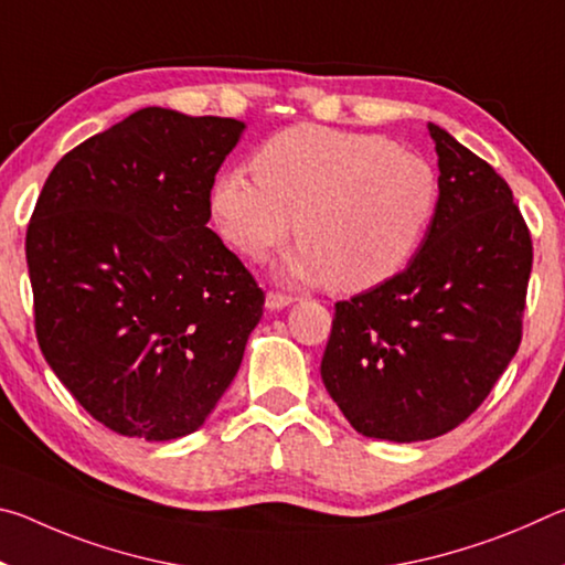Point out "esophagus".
I'll return each mask as SVG.
<instances>
[{"label": "esophagus", "instance_id": "obj_1", "mask_svg": "<svg viewBox=\"0 0 565 565\" xmlns=\"http://www.w3.org/2000/svg\"><path fill=\"white\" fill-rule=\"evenodd\" d=\"M294 301H296V296H291V294H281V291L266 294V306H269V309H284V306H289Z\"/></svg>", "mask_w": 565, "mask_h": 565}]
</instances>
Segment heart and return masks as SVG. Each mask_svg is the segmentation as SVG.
Returning <instances> with one entry per match:
<instances>
[{
    "mask_svg": "<svg viewBox=\"0 0 565 565\" xmlns=\"http://www.w3.org/2000/svg\"><path fill=\"white\" fill-rule=\"evenodd\" d=\"M252 171L226 169L214 181L209 214L222 242L262 262L294 228L301 248L289 271L339 291L404 271L441 202L431 161L371 131L296 124L256 149Z\"/></svg>",
    "mask_w": 565,
    "mask_h": 565,
    "instance_id": "1",
    "label": "heart"
}]
</instances>
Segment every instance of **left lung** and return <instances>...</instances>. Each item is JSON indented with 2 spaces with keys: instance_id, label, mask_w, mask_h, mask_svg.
I'll return each mask as SVG.
<instances>
[{
  "instance_id": "8db88e82",
  "label": "left lung",
  "mask_w": 565,
  "mask_h": 565,
  "mask_svg": "<svg viewBox=\"0 0 565 565\" xmlns=\"http://www.w3.org/2000/svg\"><path fill=\"white\" fill-rule=\"evenodd\" d=\"M441 202L404 271L337 301L323 386L359 434L426 441L483 404L519 351L531 232L491 164L428 124Z\"/></svg>"
}]
</instances>
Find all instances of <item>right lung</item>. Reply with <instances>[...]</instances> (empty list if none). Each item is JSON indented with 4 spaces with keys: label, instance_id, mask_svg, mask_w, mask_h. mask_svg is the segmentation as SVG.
Returning a JSON list of instances; mask_svg holds the SVG:
<instances>
[{
    "label": "right lung",
    "instance_id": "1",
    "mask_svg": "<svg viewBox=\"0 0 565 565\" xmlns=\"http://www.w3.org/2000/svg\"><path fill=\"white\" fill-rule=\"evenodd\" d=\"M244 124L147 107L52 169L26 226L34 331L114 434H194L242 366L264 291L209 222Z\"/></svg>",
    "mask_w": 565,
    "mask_h": 565
}]
</instances>
